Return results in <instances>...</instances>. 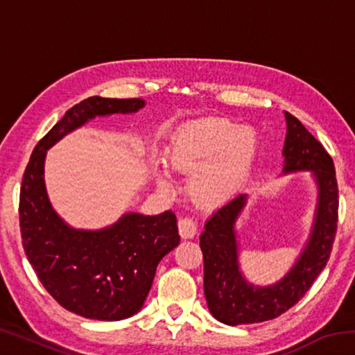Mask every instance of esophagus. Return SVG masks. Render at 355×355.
I'll use <instances>...</instances> for the list:
<instances>
[{"label":"esophagus","instance_id":"obj_1","mask_svg":"<svg viewBox=\"0 0 355 355\" xmlns=\"http://www.w3.org/2000/svg\"><path fill=\"white\" fill-rule=\"evenodd\" d=\"M178 232L182 238H194L197 233V222L191 216H184V218L178 220Z\"/></svg>","mask_w":355,"mask_h":355}]
</instances>
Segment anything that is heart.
Masks as SVG:
<instances>
[{
	"instance_id": "heart-1",
	"label": "heart",
	"mask_w": 355,
	"mask_h": 355,
	"mask_svg": "<svg viewBox=\"0 0 355 355\" xmlns=\"http://www.w3.org/2000/svg\"><path fill=\"white\" fill-rule=\"evenodd\" d=\"M254 153V136L227 120L205 119L184 127L171 152L180 171L196 172L191 188L202 200H220L241 183ZM161 183H166L161 173Z\"/></svg>"
}]
</instances>
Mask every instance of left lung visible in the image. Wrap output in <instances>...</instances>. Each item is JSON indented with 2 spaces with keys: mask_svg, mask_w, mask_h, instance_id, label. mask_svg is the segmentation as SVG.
Here are the masks:
<instances>
[{
  "mask_svg": "<svg viewBox=\"0 0 355 355\" xmlns=\"http://www.w3.org/2000/svg\"><path fill=\"white\" fill-rule=\"evenodd\" d=\"M284 172L311 171L318 184L313 230L297 261L284 279L271 286L249 284L238 264L235 222L245 205V194L219 208L200 235L203 290L216 320L238 326L274 320L296 305L326 268L338 222V184L330 155L293 114L285 111Z\"/></svg>",
  "mask_w": 355,
  "mask_h": 355,
  "instance_id": "8db88e82",
  "label": "left lung"
}]
</instances>
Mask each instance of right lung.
Segmentation results:
<instances>
[{"mask_svg": "<svg viewBox=\"0 0 355 355\" xmlns=\"http://www.w3.org/2000/svg\"><path fill=\"white\" fill-rule=\"evenodd\" d=\"M141 98L89 97L71 106L42 137L29 158L20 188V232L28 261L58 304L100 321H120L142 309L156 266L180 243L171 209L158 216L123 214L103 230H76L48 200L46 150L95 116L136 112Z\"/></svg>", "mask_w": 355, "mask_h": 355, "instance_id": "add662e5", "label": "right lung"}]
</instances>
